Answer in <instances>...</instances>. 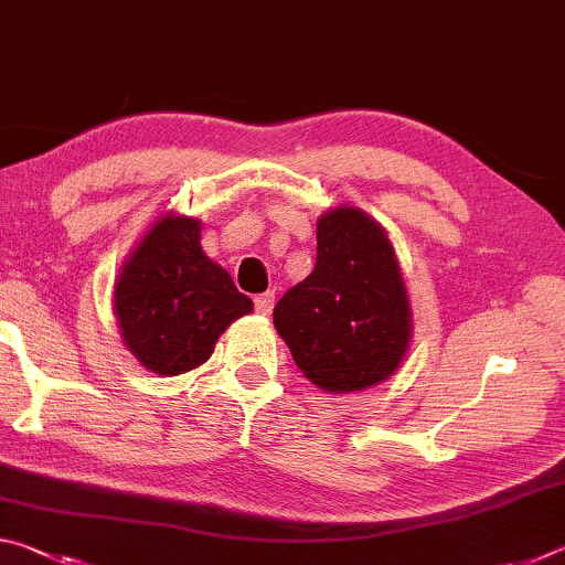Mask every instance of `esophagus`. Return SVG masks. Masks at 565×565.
Wrapping results in <instances>:
<instances>
[{
    "mask_svg": "<svg viewBox=\"0 0 565 565\" xmlns=\"http://www.w3.org/2000/svg\"><path fill=\"white\" fill-rule=\"evenodd\" d=\"M274 301H276V296H274V291H266V294H259L254 299V309L259 311V313H271V309H274Z\"/></svg>",
    "mask_w": 565,
    "mask_h": 565,
    "instance_id": "obj_1",
    "label": "esophagus"
}]
</instances>
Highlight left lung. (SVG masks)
<instances>
[{
    "instance_id": "8db88e82",
    "label": "left lung",
    "mask_w": 565,
    "mask_h": 565,
    "mask_svg": "<svg viewBox=\"0 0 565 565\" xmlns=\"http://www.w3.org/2000/svg\"><path fill=\"white\" fill-rule=\"evenodd\" d=\"M274 327L306 379L351 394L394 374L408 349L411 309L386 232L361 209L317 224V266L274 309Z\"/></svg>"
}]
</instances>
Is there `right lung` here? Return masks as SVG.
I'll use <instances>...</instances> for the list:
<instances>
[{
    "label": "right lung",
    "instance_id": "right-lung-1",
    "mask_svg": "<svg viewBox=\"0 0 565 565\" xmlns=\"http://www.w3.org/2000/svg\"><path fill=\"white\" fill-rule=\"evenodd\" d=\"M202 224L164 216L124 264L114 311L141 366L177 376L212 356L218 333L254 309L199 244Z\"/></svg>",
    "mask_w": 565,
    "mask_h": 565
}]
</instances>
